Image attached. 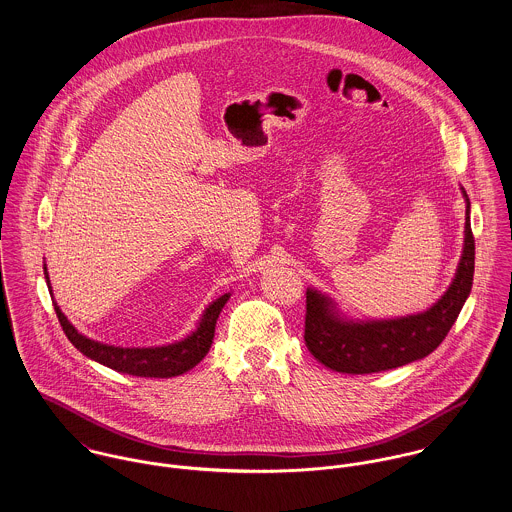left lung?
Masks as SVG:
<instances>
[{
    "label": "left lung",
    "mask_w": 512,
    "mask_h": 512,
    "mask_svg": "<svg viewBox=\"0 0 512 512\" xmlns=\"http://www.w3.org/2000/svg\"><path fill=\"white\" fill-rule=\"evenodd\" d=\"M465 199V236L462 258L444 295L426 311L397 319H348L338 305L317 289H307L305 344L326 368L340 373H377L407 366L434 352L456 323L471 293L475 268V240Z\"/></svg>",
    "instance_id": "left-lung-1"
}]
</instances>
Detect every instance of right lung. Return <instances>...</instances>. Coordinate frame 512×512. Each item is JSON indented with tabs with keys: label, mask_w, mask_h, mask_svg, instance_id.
<instances>
[{
	"label": "right lung",
	"mask_w": 512,
	"mask_h": 512,
	"mask_svg": "<svg viewBox=\"0 0 512 512\" xmlns=\"http://www.w3.org/2000/svg\"><path fill=\"white\" fill-rule=\"evenodd\" d=\"M45 279H47L48 291L52 297L47 264H45ZM229 297H231V293H225L219 299H215L213 303H209L197 323V328L191 334H187L186 338L172 342V344L148 346V348H123V346H111V344L92 340V338L84 336L82 332H78L76 326L66 319V315L60 311L58 303L54 301V297H52V303H54L56 317L62 325L64 334L68 336V340L93 362L107 366L115 372L129 373V375H137V377H176V375H182V373L189 372L191 368H195L207 356V352L213 344L217 319H219L225 303L229 301Z\"/></svg>",
	"instance_id": "add662e5"
}]
</instances>
